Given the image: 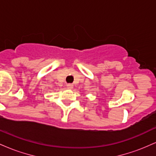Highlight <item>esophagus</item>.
Listing matches in <instances>:
<instances>
[{
    "mask_svg": "<svg viewBox=\"0 0 156 156\" xmlns=\"http://www.w3.org/2000/svg\"><path fill=\"white\" fill-rule=\"evenodd\" d=\"M73 84H71V83H68V84H67V89H73Z\"/></svg>",
    "mask_w": 156,
    "mask_h": 156,
    "instance_id": "1",
    "label": "esophagus"
}]
</instances>
